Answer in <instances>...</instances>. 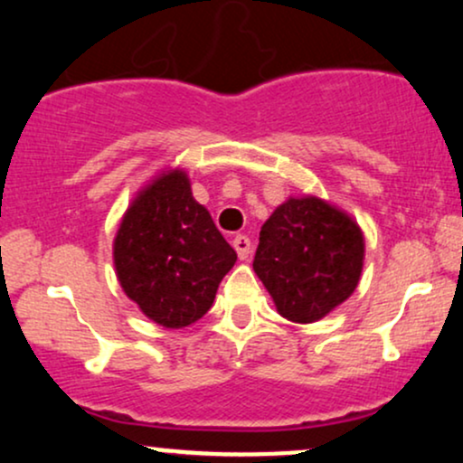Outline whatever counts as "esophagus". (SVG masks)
<instances>
[{
  "mask_svg": "<svg viewBox=\"0 0 463 463\" xmlns=\"http://www.w3.org/2000/svg\"><path fill=\"white\" fill-rule=\"evenodd\" d=\"M232 244H233V249H236L238 258H241V260L249 258V253H251V241H249L247 236H236L232 241Z\"/></svg>",
  "mask_w": 463,
  "mask_h": 463,
  "instance_id": "34e87169",
  "label": "esophagus"
}]
</instances>
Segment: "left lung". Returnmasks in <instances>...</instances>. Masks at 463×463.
<instances>
[{"label": "left lung", "mask_w": 463, "mask_h": 463, "mask_svg": "<svg viewBox=\"0 0 463 463\" xmlns=\"http://www.w3.org/2000/svg\"><path fill=\"white\" fill-rule=\"evenodd\" d=\"M364 233L349 214L318 197H290L260 232L253 270L292 323H314L360 284Z\"/></svg>", "instance_id": "1"}]
</instances>
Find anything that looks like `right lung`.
I'll return each mask as SVG.
<instances>
[{
    "label": "right lung",
    "mask_w": 463,
    "mask_h": 463,
    "mask_svg": "<svg viewBox=\"0 0 463 463\" xmlns=\"http://www.w3.org/2000/svg\"><path fill=\"white\" fill-rule=\"evenodd\" d=\"M236 258L177 168L140 190L114 238L125 295L166 329L188 327L208 312Z\"/></svg>",
    "instance_id": "right-lung-1"
}]
</instances>
